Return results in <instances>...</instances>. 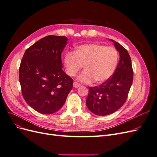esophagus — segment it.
I'll list each match as a JSON object with an SVG mask.
<instances>
[{
	"label": "esophagus",
	"mask_w": 157,
	"mask_h": 157,
	"mask_svg": "<svg viewBox=\"0 0 157 157\" xmlns=\"http://www.w3.org/2000/svg\"><path fill=\"white\" fill-rule=\"evenodd\" d=\"M80 86H81V85H80V84H79V83L77 82H73V86H74L75 88H78V87H80Z\"/></svg>",
	"instance_id": "esophagus-1"
}]
</instances>
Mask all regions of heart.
Listing matches in <instances>:
<instances>
[{
  "label": "heart",
  "mask_w": 157,
  "mask_h": 157,
  "mask_svg": "<svg viewBox=\"0 0 157 157\" xmlns=\"http://www.w3.org/2000/svg\"><path fill=\"white\" fill-rule=\"evenodd\" d=\"M118 53L113 46L99 44H85L77 46L74 52H66L64 64L66 73L74 77L84 65L86 70L77 77L84 83L94 80L102 83L110 78L118 64Z\"/></svg>",
  "instance_id": "1"
}]
</instances>
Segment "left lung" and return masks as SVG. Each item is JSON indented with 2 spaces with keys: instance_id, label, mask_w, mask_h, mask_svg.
<instances>
[{
  "instance_id": "left-lung-1",
  "label": "left lung",
  "mask_w": 157,
  "mask_h": 157,
  "mask_svg": "<svg viewBox=\"0 0 157 157\" xmlns=\"http://www.w3.org/2000/svg\"><path fill=\"white\" fill-rule=\"evenodd\" d=\"M120 54V60L111 77L98 86L89 87L86 105L95 115L105 116L119 109L126 102L134 78L130 56L126 48L111 40Z\"/></svg>"
}]
</instances>
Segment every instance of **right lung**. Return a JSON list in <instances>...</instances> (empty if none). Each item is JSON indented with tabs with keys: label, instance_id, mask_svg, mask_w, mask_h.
Returning a JSON list of instances; mask_svg holds the SVG:
<instances>
[{
	"label": "right lung",
	"instance_id": "add662e5",
	"mask_svg": "<svg viewBox=\"0 0 157 157\" xmlns=\"http://www.w3.org/2000/svg\"><path fill=\"white\" fill-rule=\"evenodd\" d=\"M67 41L63 36H46L28 48L21 61L23 97L40 113L59 111L73 88V80L62 69L61 55Z\"/></svg>",
	"mask_w": 157,
	"mask_h": 157
}]
</instances>
